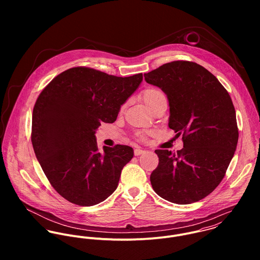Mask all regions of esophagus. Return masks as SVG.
I'll use <instances>...</instances> for the list:
<instances>
[{
	"instance_id": "34e87169",
	"label": "esophagus",
	"mask_w": 260,
	"mask_h": 260,
	"mask_svg": "<svg viewBox=\"0 0 260 260\" xmlns=\"http://www.w3.org/2000/svg\"><path fill=\"white\" fill-rule=\"evenodd\" d=\"M144 152H145V151H144V150H142V149L136 148L134 150V155H135V156H139V155L143 154Z\"/></svg>"
}]
</instances>
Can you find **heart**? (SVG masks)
<instances>
[{"label":"heart","instance_id":"heart-1","mask_svg":"<svg viewBox=\"0 0 260 260\" xmlns=\"http://www.w3.org/2000/svg\"><path fill=\"white\" fill-rule=\"evenodd\" d=\"M142 99L144 103L148 106L149 109L153 107L155 104H157L159 101L166 99L165 94L158 88H147L142 92ZM139 139H144L145 138V133L139 132L138 134Z\"/></svg>","mask_w":260,"mask_h":260}]
</instances>
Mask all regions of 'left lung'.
I'll return each instance as SVG.
<instances>
[{"mask_svg":"<svg viewBox=\"0 0 260 260\" xmlns=\"http://www.w3.org/2000/svg\"><path fill=\"white\" fill-rule=\"evenodd\" d=\"M144 77L166 94L168 126L183 140L177 153L155 150L159 163L151 185L176 204L199 201L219 185L237 146L232 100L217 78L194 62L167 63Z\"/></svg>","mask_w":260,"mask_h":260,"instance_id":"obj_1","label":"left lung"}]
</instances>
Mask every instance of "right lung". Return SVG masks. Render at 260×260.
<instances>
[{
    "label": "right lung",
    "instance_id": "1",
    "mask_svg": "<svg viewBox=\"0 0 260 260\" xmlns=\"http://www.w3.org/2000/svg\"><path fill=\"white\" fill-rule=\"evenodd\" d=\"M142 80V73L123 78L75 67L55 77L39 95L33 148L49 182L66 200L92 206L116 190L133 149L115 145L100 151L95 133L101 123L116 121Z\"/></svg>",
    "mask_w": 260,
    "mask_h": 260
}]
</instances>
